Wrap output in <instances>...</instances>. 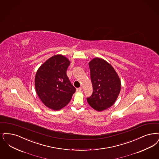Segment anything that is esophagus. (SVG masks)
I'll list each match as a JSON object with an SVG mask.
<instances>
[{
	"label": "esophagus",
	"instance_id": "esophagus-1",
	"mask_svg": "<svg viewBox=\"0 0 159 159\" xmlns=\"http://www.w3.org/2000/svg\"><path fill=\"white\" fill-rule=\"evenodd\" d=\"M82 88H81V87H80V88H77L76 90L77 92H80V91H82Z\"/></svg>",
	"mask_w": 159,
	"mask_h": 159
}]
</instances>
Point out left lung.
<instances>
[{
	"label": "left lung",
	"mask_w": 159,
	"mask_h": 159,
	"mask_svg": "<svg viewBox=\"0 0 159 159\" xmlns=\"http://www.w3.org/2000/svg\"><path fill=\"white\" fill-rule=\"evenodd\" d=\"M93 93L87 98L90 106L102 111L114 105L121 90V81L113 67L101 58L89 63Z\"/></svg>",
	"instance_id": "left-lung-1"
}]
</instances>
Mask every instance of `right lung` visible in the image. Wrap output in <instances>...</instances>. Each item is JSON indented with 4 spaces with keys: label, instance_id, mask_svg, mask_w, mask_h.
Returning a JSON list of instances; mask_svg holds the SVG:
<instances>
[{
    "label": "right lung",
    "instance_id": "right-lung-1",
    "mask_svg": "<svg viewBox=\"0 0 159 159\" xmlns=\"http://www.w3.org/2000/svg\"><path fill=\"white\" fill-rule=\"evenodd\" d=\"M69 59L61 54L48 59L38 69L35 77L36 92L45 105L54 111L66 106L76 89L67 76Z\"/></svg>",
    "mask_w": 159,
    "mask_h": 159
}]
</instances>
